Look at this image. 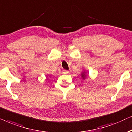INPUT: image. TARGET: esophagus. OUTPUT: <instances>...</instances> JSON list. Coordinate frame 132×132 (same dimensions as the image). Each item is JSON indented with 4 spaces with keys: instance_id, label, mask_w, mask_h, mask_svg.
<instances>
[{
    "instance_id": "esophagus-1",
    "label": "esophagus",
    "mask_w": 132,
    "mask_h": 132,
    "mask_svg": "<svg viewBox=\"0 0 132 132\" xmlns=\"http://www.w3.org/2000/svg\"><path fill=\"white\" fill-rule=\"evenodd\" d=\"M69 73V71H66V70H64L63 71V73Z\"/></svg>"
}]
</instances>
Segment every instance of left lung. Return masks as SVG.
<instances>
[{"label": "left lung", "mask_w": 132, "mask_h": 132, "mask_svg": "<svg viewBox=\"0 0 132 132\" xmlns=\"http://www.w3.org/2000/svg\"><path fill=\"white\" fill-rule=\"evenodd\" d=\"M85 73H86V72H82L81 73V77L82 78V79H84V78H85V77L86 76V75H85Z\"/></svg>", "instance_id": "8db88e82"}]
</instances>
